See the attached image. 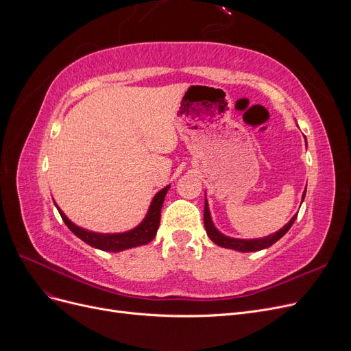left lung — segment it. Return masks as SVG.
<instances>
[{
	"label": "left lung",
	"mask_w": 351,
	"mask_h": 351,
	"mask_svg": "<svg viewBox=\"0 0 351 351\" xmlns=\"http://www.w3.org/2000/svg\"><path fill=\"white\" fill-rule=\"evenodd\" d=\"M306 195V189H304V193H303V199ZM303 202V200H302ZM297 218V214L289 221V224H285L281 230H278L277 232H274L272 236L268 237H263V239H252V240H243V239H231L227 237L224 234H221V232L215 228L214 222L210 219V214H209V208H208V200L205 197V210H204V222H205V230H206V234L209 236V239L214 241L215 244L221 247H226V249H232V250H239V252H258L262 249H267L275 241H278L287 231L291 228V226L294 224V221Z\"/></svg>",
	"instance_id": "8db88e82"
}]
</instances>
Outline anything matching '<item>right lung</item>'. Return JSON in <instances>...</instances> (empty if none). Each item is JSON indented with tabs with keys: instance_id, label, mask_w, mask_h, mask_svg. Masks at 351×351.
<instances>
[{
	"instance_id": "obj_1",
	"label": "right lung",
	"mask_w": 351,
	"mask_h": 351,
	"mask_svg": "<svg viewBox=\"0 0 351 351\" xmlns=\"http://www.w3.org/2000/svg\"><path fill=\"white\" fill-rule=\"evenodd\" d=\"M168 189L169 186L164 187L161 192H158L155 195V197L152 199V204L149 206V210H147L145 219L139 226L130 231L117 232V234H101V232H93V231L80 228L76 224H73V222L64 215V212H62L57 205L56 206L60 212L62 221H64L66 226L70 228V231H73L74 234H76L79 239H82L84 243H88L89 246L105 250V252H121L125 249L142 246V244H147L154 240L159 227L161 208H162Z\"/></svg>"
}]
</instances>
